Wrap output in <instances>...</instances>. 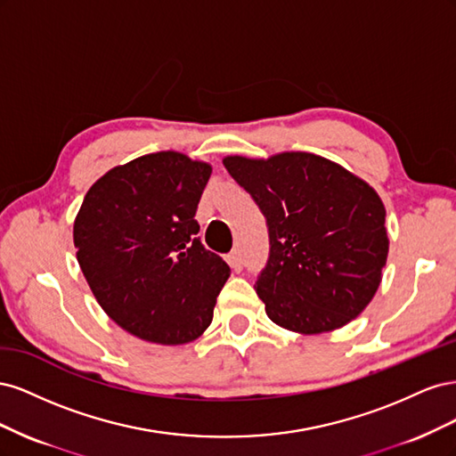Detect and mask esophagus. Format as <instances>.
Here are the masks:
<instances>
[{
	"label": "esophagus",
	"instance_id": "obj_1",
	"mask_svg": "<svg viewBox=\"0 0 456 456\" xmlns=\"http://www.w3.org/2000/svg\"><path fill=\"white\" fill-rule=\"evenodd\" d=\"M228 262H230V266H232L233 270H236V272L243 270V255H241L240 249H233V251L228 255Z\"/></svg>",
	"mask_w": 456,
	"mask_h": 456
}]
</instances>
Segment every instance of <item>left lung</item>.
Listing matches in <instances>:
<instances>
[{
	"label": "left lung",
	"instance_id": "obj_1",
	"mask_svg": "<svg viewBox=\"0 0 456 456\" xmlns=\"http://www.w3.org/2000/svg\"><path fill=\"white\" fill-rule=\"evenodd\" d=\"M223 163L266 216L270 255L255 287L270 320L317 335L360 315L380 285L390 245L377 191L308 151Z\"/></svg>",
	"mask_w": 456,
	"mask_h": 456
}]
</instances>
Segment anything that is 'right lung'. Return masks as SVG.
<instances>
[{"label": "right lung", "mask_w": 456, "mask_h": 456, "mask_svg": "<svg viewBox=\"0 0 456 456\" xmlns=\"http://www.w3.org/2000/svg\"><path fill=\"white\" fill-rule=\"evenodd\" d=\"M211 165L156 151L110 169L74 223L76 256L94 298L127 333L186 344L211 325L230 266L198 238Z\"/></svg>", "instance_id": "obj_1"}]
</instances>
